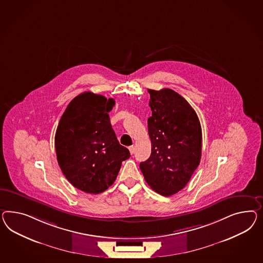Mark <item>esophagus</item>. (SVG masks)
<instances>
[{
	"mask_svg": "<svg viewBox=\"0 0 263 263\" xmlns=\"http://www.w3.org/2000/svg\"><path fill=\"white\" fill-rule=\"evenodd\" d=\"M129 151H130V153H131V155H133L134 153H135V146H133V145H131V146H129Z\"/></svg>",
	"mask_w": 263,
	"mask_h": 263,
	"instance_id": "obj_1",
	"label": "esophagus"
}]
</instances>
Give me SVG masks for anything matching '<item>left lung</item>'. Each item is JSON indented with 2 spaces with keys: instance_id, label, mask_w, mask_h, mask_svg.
<instances>
[{
  "instance_id": "8db88e82",
  "label": "left lung",
  "mask_w": 263,
  "mask_h": 263,
  "mask_svg": "<svg viewBox=\"0 0 263 263\" xmlns=\"http://www.w3.org/2000/svg\"><path fill=\"white\" fill-rule=\"evenodd\" d=\"M148 92L151 155L140 168L153 191L171 196L185 187L200 163L202 129L195 111L178 92Z\"/></svg>"
}]
</instances>
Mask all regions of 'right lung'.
<instances>
[{
  "instance_id": "add662e5",
  "label": "right lung",
  "mask_w": 263,
  "mask_h": 263,
  "mask_svg": "<svg viewBox=\"0 0 263 263\" xmlns=\"http://www.w3.org/2000/svg\"><path fill=\"white\" fill-rule=\"evenodd\" d=\"M114 99L85 92L69 103L57 126V162L65 177L82 192L99 194L112 185L130 157L110 122Z\"/></svg>"
}]
</instances>
